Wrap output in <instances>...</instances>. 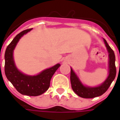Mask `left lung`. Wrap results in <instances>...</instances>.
Masks as SVG:
<instances>
[{"label":"left lung","instance_id":"obj_1","mask_svg":"<svg viewBox=\"0 0 120 120\" xmlns=\"http://www.w3.org/2000/svg\"><path fill=\"white\" fill-rule=\"evenodd\" d=\"M107 49L109 52V76L105 82L98 87H87L84 86L79 80L73 70L71 68L70 80L71 87L73 91L79 96L83 98H93L99 96L105 93L114 80L116 75L115 66V55L113 50L105 40L103 39Z\"/></svg>","mask_w":120,"mask_h":120}]
</instances>
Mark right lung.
Instances as JSON below:
<instances>
[{
  "instance_id": "obj_1",
  "label": "right lung",
  "mask_w": 120,
  "mask_h": 120,
  "mask_svg": "<svg viewBox=\"0 0 120 120\" xmlns=\"http://www.w3.org/2000/svg\"><path fill=\"white\" fill-rule=\"evenodd\" d=\"M31 30L28 29L20 32L8 45L4 56V71L8 80L18 92L24 95L37 96L45 93L49 89L51 79L60 64H57L35 76L26 75L18 70L13 60V50L20 38Z\"/></svg>"
}]
</instances>
